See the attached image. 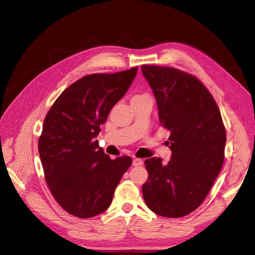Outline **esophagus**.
<instances>
[{"mask_svg": "<svg viewBox=\"0 0 255 255\" xmlns=\"http://www.w3.org/2000/svg\"><path fill=\"white\" fill-rule=\"evenodd\" d=\"M142 165V159L140 158H134L133 159V166L138 167V166H141Z\"/></svg>", "mask_w": 255, "mask_h": 255, "instance_id": "esophagus-1", "label": "esophagus"}]
</instances>
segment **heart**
I'll return each instance as SVG.
<instances>
[{"label": "heart", "instance_id": "heart-1", "mask_svg": "<svg viewBox=\"0 0 255 255\" xmlns=\"http://www.w3.org/2000/svg\"><path fill=\"white\" fill-rule=\"evenodd\" d=\"M144 96V95H143ZM138 97H142V96H138Z\"/></svg>", "mask_w": 255, "mask_h": 255}]
</instances>
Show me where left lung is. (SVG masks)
<instances>
[{
  "mask_svg": "<svg viewBox=\"0 0 255 255\" xmlns=\"http://www.w3.org/2000/svg\"><path fill=\"white\" fill-rule=\"evenodd\" d=\"M141 71L155 97L160 125L170 132L171 150L168 163L144 160V202L163 217H184L201 205L221 170L226 128L215 100L195 76L148 65Z\"/></svg>",
  "mask_w": 255,
  "mask_h": 255,
  "instance_id": "left-lung-1",
  "label": "left lung"
}]
</instances>
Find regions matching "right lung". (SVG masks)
<instances>
[{
	"mask_svg": "<svg viewBox=\"0 0 255 255\" xmlns=\"http://www.w3.org/2000/svg\"><path fill=\"white\" fill-rule=\"evenodd\" d=\"M137 70L84 76L63 91L45 116L38 141L45 181L57 203L75 217L106 211L132 165L129 156L111 159L96 138Z\"/></svg>",
	"mask_w": 255,
	"mask_h": 255,
	"instance_id": "right-lung-1",
	"label": "right lung"
}]
</instances>
